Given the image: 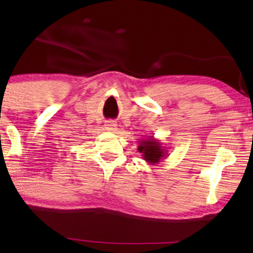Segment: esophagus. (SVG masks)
Masks as SVG:
<instances>
[{"label": "esophagus", "instance_id": "esophagus-1", "mask_svg": "<svg viewBox=\"0 0 253 253\" xmlns=\"http://www.w3.org/2000/svg\"><path fill=\"white\" fill-rule=\"evenodd\" d=\"M105 127H106V130L110 131V132H115V131L117 130V124L114 122V121H108V122L105 124Z\"/></svg>", "mask_w": 253, "mask_h": 253}]
</instances>
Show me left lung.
<instances>
[{"label": "left lung", "instance_id": "left-lung-1", "mask_svg": "<svg viewBox=\"0 0 253 253\" xmlns=\"http://www.w3.org/2000/svg\"><path fill=\"white\" fill-rule=\"evenodd\" d=\"M138 152L148 165H158L162 159L168 157V150L162 146L161 141L153 137L141 139L138 143Z\"/></svg>", "mask_w": 253, "mask_h": 253}]
</instances>
